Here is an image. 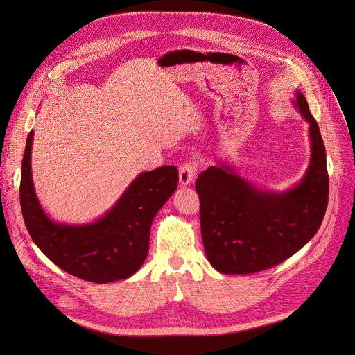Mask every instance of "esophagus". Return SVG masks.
<instances>
[{"label":"esophagus","instance_id":"obj_1","mask_svg":"<svg viewBox=\"0 0 355 355\" xmlns=\"http://www.w3.org/2000/svg\"><path fill=\"white\" fill-rule=\"evenodd\" d=\"M196 164L195 163H191V162H187L184 164L180 166V184L182 187L191 184L196 175Z\"/></svg>","mask_w":355,"mask_h":355}]
</instances>
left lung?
I'll list each match as a JSON object with an SVG mask.
<instances>
[{
  "label": "left lung",
  "instance_id": "1",
  "mask_svg": "<svg viewBox=\"0 0 355 355\" xmlns=\"http://www.w3.org/2000/svg\"><path fill=\"white\" fill-rule=\"evenodd\" d=\"M292 101L310 125L311 157L300 182L285 192L260 189L225 163L196 180L205 252L221 274H254L278 266L322 224L329 198L325 145L304 95L297 89Z\"/></svg>",
  "mask_w": 355,
  "mask_h": 355
}]
</instances>
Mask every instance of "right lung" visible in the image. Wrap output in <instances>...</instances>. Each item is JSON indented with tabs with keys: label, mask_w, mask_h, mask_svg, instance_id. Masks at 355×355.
<instances>
[{
	"label": "right lung",
	"mask_w": 355,
	"mask_h": 355,
	"mask_svg": "<svg viewBox=\"0 0 355 355\" xmlns=\"http://www.w3.org/2000/svg\"><path fill=\"white\" fill-rule=\"evenodd\" d=\"M33 135V131L27 135L19 189L33 242L59 268L88 282L107 284L134 275L148 256L152 221L177 189V167L138 174L112 209L94 223L60 224L46 216L34 191Z\"/></svg>",
	"instance_id": "add662e5"
}]
</instances>
